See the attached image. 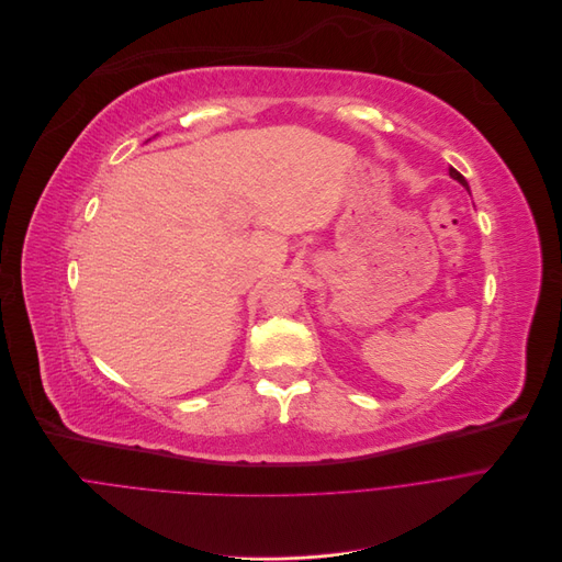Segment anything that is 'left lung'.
Returning a JSON list of instances; mask_svg holds the SVG:
<instances>
[{
	"label": "left lung",
	"mask_w": 562,
	"mask_h": 562,
	"mask_svg": "<svg viewBox=\"0 0 562 562\" xmlns=\"http://www.w3.org/2000/svg\"><path fill=\"white\" fill-rule=\"evenodd\" d=\"M450 177H452V179H457V181H459L463 188H468V190H470V186H468L465 177H463V175H461L457 168H452V166H450Z\"/></svg>",
	"instance_id": "8db88e82"
}]
</instances>
